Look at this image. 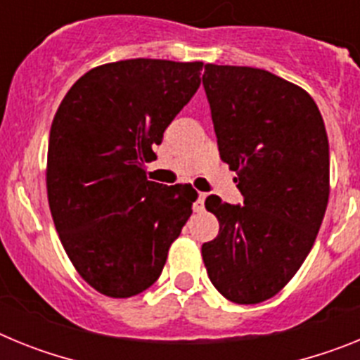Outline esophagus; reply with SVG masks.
Segmentation results:
<instances>
[{"instance_id": "obj_1", "label": "esophagus", "mask_w": 360, "mask_h": 360, "mask_svg": "<svg viewBox=\"0 0 360 360\" xmlns=\"http://www.w3.org/2000/svg\"><path fill=\"white\" fill-rule=\"evenodd\" d=\"M205 198H207V195H205V193H198V198H196V203H195L196 212L203 211V203H205Z\"/></svg>"}]
</instances>
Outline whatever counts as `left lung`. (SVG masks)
<instances>
[{
  "instance_id": "8db88e82",
  "label": "left lung",
  "mask_w": 360,
  "mask_h": 360,
  "mask_svg": "<svg viewBox=\"0 0 360 360\" xmlns=\"http://www.w3.org/2000/svg\"><path fill=\"white\" fill-rule=\"evenodd\" d=\"M202 82L219 157L243 195V205L205 200L219 232L202 245L203 263L229 301L262 303L314 247L328 205V136L314 98L266 70L205 65Z\"/></svg>"
}]
</instances>
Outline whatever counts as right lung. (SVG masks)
Masks as SVG:
<instances>
[{
	"label": "right lung",
	"instance_id": "add662e5",
	"mask_svg": "<svg viewBox=\"0 0 360 360\" xmlns=\"http://www.w3.org/2000/svg\"><path fill=\"white\" fill-rule=\"evenodd\" d=\"M203 63L128 59L70 88L50 128L46 189L70 262L110 297L157 281L196 191L146 178L144 162L196 94Z\"/></svg>",
	"mask_w": 360,
	"mask_h": 360
}]
</instances>
